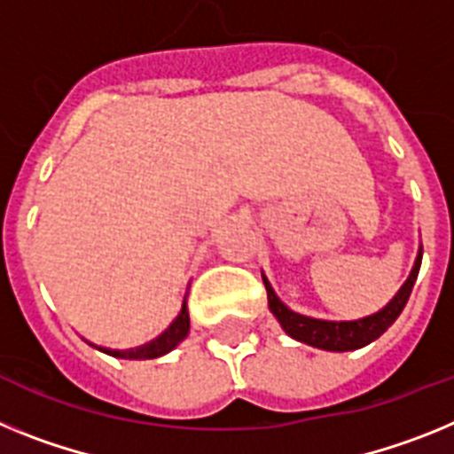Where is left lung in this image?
Instances as JSON below:
<instances>
[{"label":"left lung","mask_w":454,"mask_h":454,"mask_svg":"<svg viewBox=\"0 0 454 454\" xmlns=\"http://www.w3.org/2000/svg\"><path fill=\"white\" fill-rule=\"evenodd\" d=\"M420 260H423V247H418L416 262H413L407 281L402 283L395 297L386 303L381 310H377L372 315H365V317H358V320H320V317H309V315L294 313L293 309H287L286 303L278 299V294L274 293V287L267 281L265 274H262V281H265L267 287L270 310L274 313V317L278 320V325L283 326L287 336L299 342H306L310 347H317V349H325V352H354V349H361V347L377 340L400 317L402 309L409 301L413 283L418 278Z\"/></svg>","instance_id":"left-lung-1"}]
</instances>
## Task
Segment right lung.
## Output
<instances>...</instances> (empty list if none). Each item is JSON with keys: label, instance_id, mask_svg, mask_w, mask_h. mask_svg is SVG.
Masks as SVG:
<instances>
[{"label": "right lung", "instance_id": "right-lung-1", "mask_svg": "<svg viewBox=\"0 0 454 454\" xmlns=\"http://www.w3.org/2000/svg\"><path fill=\"white\" fill-rule=\"evenodd\" d=\"M187 333H189V313H187V294H184L183 309H180L178 317L168 325L167 331H161L155 340L145 342V345H139V347H132V349H109V347H98L93 345V342H89V345H93L96 349H100V352L109 354V356L128 358V361H144V358L164 356V354H168L171 349H176V347L187 338Z\"/></svg>", "mask_w": 454, "mask_h": 454}]
</instances>
